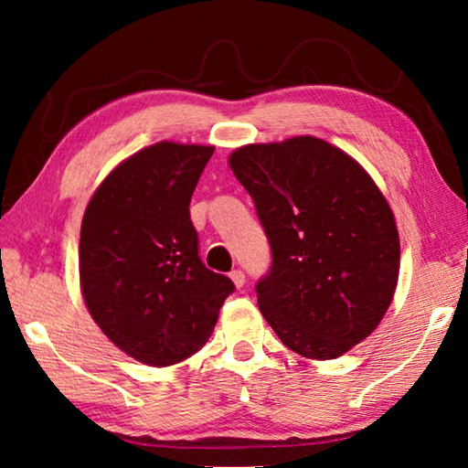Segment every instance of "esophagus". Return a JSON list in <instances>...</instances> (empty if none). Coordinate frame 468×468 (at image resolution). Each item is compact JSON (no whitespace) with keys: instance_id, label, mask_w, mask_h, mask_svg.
<instances>
[{"instance_id":"1","label":"esophagus","mask_w":468,"mask_h":468,"mask_svg":"<svg viewBox=\"0 0 468 468\" xmlns=\"http://www.w3.org/2000/svg\"><path fill=\"white\" fill-rule=\"evenodd\" d=\"M229 279L233 281V284L237 289H241L243 287V282H245V274L241 272V271H233L231 274H229Z\"/></svg>"}]
</instances>
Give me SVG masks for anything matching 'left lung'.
I'll return each mask as SVG.
<instances>
[{
    "mask_svg": "<svg viewBox=\"0 0 468 468\" xmlns=\"http://www.w3.org/2000/svg\"><path fill=\"white\" fill-rule=\"evenodd\" d=\"M229 167L272 250L260 312L291 351L336 359L382 322L400 268L392 208L369 173L315 136L245 144Z\"/></svg>",
    "mask_w": 468,
    "mask_h": 468,
    "instance_id": "8db88e82",
    "label": "left lung"
}]
</instances>
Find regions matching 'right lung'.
Returning <instances> with one entry per match:
<instances>
[{
	"label": "right lung",
	"mask_w": 468,
	"mask_h": 468,
	"mask_svg": "<svg viewBox=\"0 0 468 468\" xmlns=\"http://www.w3.org/2000/svg\"><path fill=\"white\" fill-rule=\"evenodd\" d=\"M215 146L156 142L101 181L80 229V289L111 343L167 367L210 338L233 282L197 256L189 200Z\"/></svg>",
	"instance_id": "add662e5"
}]
</instances>
